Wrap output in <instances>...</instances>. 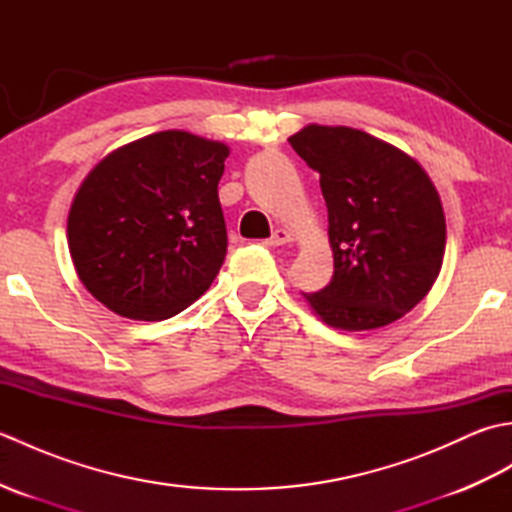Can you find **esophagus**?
<instances>
[{
	"mask_svg": "<svg viewBox=\"0 0 512 512\" xmlns=\"http://www.w3.org/2000/svg\"><path fill=\"white\" fill-rule=\"evenodd\" d=\"M288 242H292V235L286 231V228H277V231L268 237V246H284V244H288Z\"/></svg>",
	"mask_w": 512,
	"mask_h": 512,
	"instance_id": "1",
	"label": "esophagus"
}]
</instances>
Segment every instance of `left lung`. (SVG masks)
I'll list each match as a JSON object with an SVG mask.
<instances>
[{
  "label": "left lung",
  "instance_id": "8db88e82",
  "mask_svg": "<svg viewBox=\"0 0 512 512\" xmlns=\"http://www.w3.org/2000/svg\"><path fill=\"white\" fill-rule=\"evenodd\" d=\"M319 173L334 275L303 295L339 330L398 321L427 297L447 244L440 195L405 151L352 127L308 125L288 138Z\"/></svg>",
  "mask_w": 512,
  "mask_h": 512
}]
</instances>
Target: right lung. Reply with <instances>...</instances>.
I'll use <instances>...</instances> for the list:
<instances>
[{"label": "right lung", "mask_w": 512, "mask_h": 512, "mask_svg": "<svg viewBox=\"0 0 512 512\" xmlns=\"http://www.w3.org/2000/svg\"><path fill=\"white\" fill-rule=\"evenodd\" d=\"M228 147L180 129L118 147L74 195L68 246L105 308L162 321L200 299L226 257L217 198Z\"/></svg>", "instance_id": "obj_1"}]
</instances>
